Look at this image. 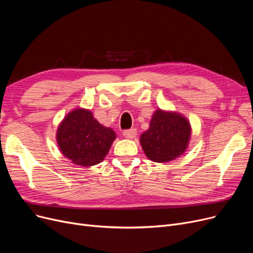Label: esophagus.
Masks as SVG:
<instances>
[{"label": "esophagus", "mask_w": 253, "mask_h": 253, "mask_svg": "<svg viewBox=\"0 0 253 253\" xmlns=\"http://www.w3.org/2000/svg\"><path fill=\"white\" fill-rule=\"evenodd\" d=\"M136 134H137V132H136V129H134V128L127 129V130H124V131H123V135H124L126 138H129V139L134 138V137L136 136Z\"/></svg>", "instance_id": "1"}]
</instances>
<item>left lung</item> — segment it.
<instances>
[{"label":"left lung","instance_id":"8db88e82","mask_svg":"<svg viewBox=\"0 0 253 253\" xmlns=\"http://www.w3.org/2000/svg\"><path fill=\"white\" fill-rule=\"evenodd\" d=\"M191 137V125L177 113L157 110L150 128L140 136L144 154L150 160L166 163L182 155Z\"/></svg>","mask_w":253,"mask_h":253}]
</instances>
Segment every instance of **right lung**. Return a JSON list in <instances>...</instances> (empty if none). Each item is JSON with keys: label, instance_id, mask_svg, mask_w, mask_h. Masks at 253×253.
Masks as SVG:
<instances>
[{"label": "right lung", "instance_id": "right-lung-1", "mask_svg": "<svg viewBox=\"0 0 253 253\" xmlns=\"http://www.w3.org/2000/svg\"><path fill=\"white\" fill-rule=\"evenodd\" d=\"M116 138L111 128L98 123L88 110L77 109L66 116L57 130V143L64 157L77 165L100 163Z\"/></svg>", "mask_w": 253, "mask_h": 253}]
</instances>
